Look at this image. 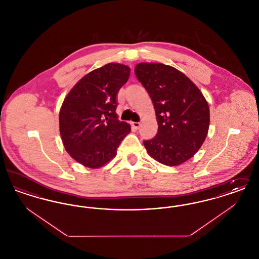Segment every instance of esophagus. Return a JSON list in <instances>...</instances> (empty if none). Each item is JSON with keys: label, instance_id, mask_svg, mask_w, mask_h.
<instances>
[{"label": "esophagus", "instance_id": "esophagus-1", "mask_svg": "<svg viewBox=\"0 0 259 259\" xmlns=\"http://www.w3.org/2000/svg\"><path fill=\"white\" fill-rule=\"evenodd\" d=\"M131 124H132L133 128L136 129V130H137V129H139V128H140V126H141V123H140V122H132Z\"/></svg>", "mask_w": 259, "mask_h": 259}]
</instances>
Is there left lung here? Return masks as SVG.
Here are the masks:
<instances>
[{
  "label": "left lung",
  "instance_id": "obj_1",
  "mask_svg": "<svg viewBox=\"0 0 259 259\" xmlns=\"http://www.w3.org/2000/svg\"><path fill=\"white\" fill-rule=\"evenodd\" d=\"M139 81L153 103L158 132L144 142L148 154L161 164L179 166L190 159L208 135L209 108L195 83L184 73L162 63H139Z\"/></svg>",
  "mask_w": 259,
  "mask_h": 259
}]
</instances>
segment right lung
I'll use <instances>...</instances> for the list:
<instances>
[{"mask_svg": "<svg viewBox=\"0 0 259 259\" xmlns=\"http://www.w3.org/2000/svg\"><path fill=\"white\" fill-rule=\"evenodd\" d=\"M129 75L128 66L106 64L81 77L63 101L59 130L64 148L87 168L97 169L114 158L131 131L115 112L116 94Z\"/></svg>", "mask_w": 259, "mask_h": 259, "instance_id": "1", "label": "right lung"}]
</instances>
